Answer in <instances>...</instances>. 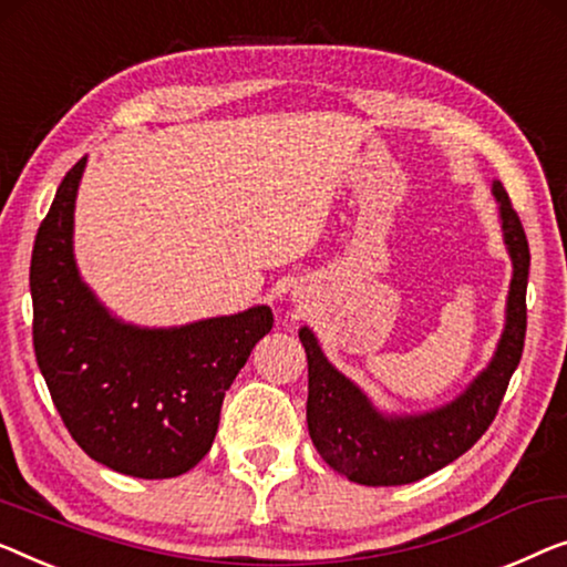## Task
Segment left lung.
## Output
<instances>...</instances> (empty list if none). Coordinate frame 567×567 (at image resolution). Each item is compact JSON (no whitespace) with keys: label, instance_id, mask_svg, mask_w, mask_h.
I'll return each instance as SVG.
<instances>
[{"label":"left lung","instance_id":"8db88e82","mask_svg":"<svg viewBox=\"0 0 567 567\" xmlns=\"http://www.w3.org/2000/svg\"><path fill=\"white\" fill-rule=\"evenodd\" d=\"M494 196L514 266L506 324L491 363L455 401L412 416L381 414L371 399L324 358L315 332L309 327L299 330L309 363V437L327 465L350 481L363 486H401L420 481L457 461L494 422L506 385L522 360L529 278L527 235L502 182H494Z\"/></svg>","mask_w":567,"mask_h":567}]
</instances>
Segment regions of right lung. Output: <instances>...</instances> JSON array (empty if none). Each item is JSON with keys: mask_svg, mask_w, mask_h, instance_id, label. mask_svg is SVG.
Masks as SVG:
<instances>
[{"mask_svg": "<svg viewBox=\"0 0 567 567\" xmlns=\"http://www.w3.org/2000/svg\"><path fill=\"white\" fill-rule=\"evenodd\" d=\"M86 158L55 192L30 260L32 344L65 430L112 471L174 478L209 453L225 391L274 327L270 307L147 330L81 281L73 207Z\"/></svg>", "mask_w": 567, "mask_h": 567, "instance_id": "1", "label": "right lung"}]
</instances>
